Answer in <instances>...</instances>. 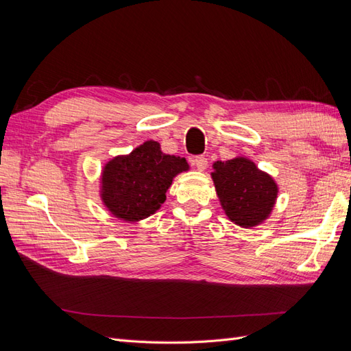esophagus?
<instances>
[{"label":"esophagus","mask_w":351,"mask_h":351,"mask_svg":"<svg viewBox=\"0 0 351 351\" xmlns=\"http://www.w3.org/2000/svg\"><path fill=\"white\" fill-rule=\"evenodd\" d=\"M193 165L199 169V171H205L208 167V159L205 156H196L193 159Z\"/></svg>","instance_id":"esophagus-1"}]
</instances>
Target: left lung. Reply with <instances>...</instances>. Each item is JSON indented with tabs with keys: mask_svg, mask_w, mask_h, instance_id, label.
I'll return each instance as SVG.
<instances>
[{
	"mask_svg": "<svg viewBox=\"0 0 351 351\" xmlns=\"http://www.w3.org/2000/svg\"><path fill=\"white\" fill-rule=\"evenodd\" d=\"M210 173L221 208L241 228H253L267 221L278 197V184L252 159L234 156L215 161Z\"/></svg>",
	"mask_w": 351,
	"mask_h": 351,
	"instance_id": "8db88e82",
	"label": "left lung"
}]
</instances>
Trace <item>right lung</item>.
I'll list each match as a JSON object with an SVG mask.
<instances>
[{"mask_svg":"<svg viewBox=\"0 0 351 351\" xmlns=\"http://www.w3.org/2000/svg\"><path fill=\"white\" fill-rule=\"evenodd\" d=\"M189 169L186 158L167 155L159 142L146 141L104 164L99 197L114 218L139 222L161 208L173 180Z\"/></svg>","mask_w":351,"mask_h":351,"instance_id":"1","label":"right lung"}]
</instances>
